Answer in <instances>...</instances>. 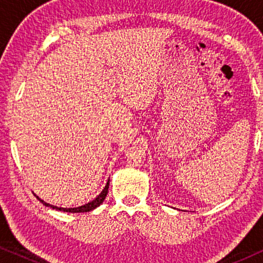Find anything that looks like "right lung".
<instances>
[{"label": "right lung", "mask_w": 263, "mask_h": 263, "mask_svg": "<svg viewBox=\"0 0 263 263\" xmlns=\"http://www.w3.org/2000/svg\"><path fill=\"white\" fill-rule=\"evenodd\" d=\"M109 182L110 179L107 181L105 188L103 189V192L99 194L98 196L96 197L95 200L89 201L88 203L84 204V206H79V207H74V208H63V207H57V206H52V204L50 203H46L45 201H43L42 199H39V197L37 196V199L41 201V202L43 204H45L46 207H50V208H53V210H57V211H62V212H69V213H85V212H89V211H93L95 208H97L98 206H100V204L103 203V201L105 200V197L107 195V192H109Z\"/></svg>", "instance_id": "right-lung-1"}]
</instances>
